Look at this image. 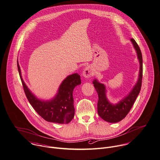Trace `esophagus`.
Segmentation results:
<instances>
[{
	"label": "esophagus",
	"instance_id": "esophagus-1",
	"mask_svg": "<svg viewBox=\"0 0 160 160\" xmlns=\"http://www.w3.org/2000/svg\"><path fill=\"white\" fill-rule=\"evenodd\" d=\"M93 75V72L92 68L90 66H87L83 70V76L85 78H90Z\"/></svg>",
	"mask_w": 160,
	"mask_h": 160
}]
</instances>
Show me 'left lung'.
Listing matches in <instances>:
<instances>
[{"label":"left lung","instance_id":"obj_1","mask_svg":"<svg viewBox=\"0 0 160 160\" xmlns=\"http://www.w3.org/2000/svg\"><path fill=\"white\" fill-rule=\"evenodd\" d=\"M137 54V58L140 63L138 78L137 83L132 89L123 98L117 103H111L107 97L106 86L95 79L93 84L98 95L97 104L98 114L105 121L109 123H117L122 120L129 113L140 93L143 73V58L140 48L133 38L130 39Z\"/></svg>","mask_w":160,"mask_h":160}]
</instances>
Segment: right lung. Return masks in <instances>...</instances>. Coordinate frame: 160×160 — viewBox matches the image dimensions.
I'll return each mask as SVG.
<instances>
[{
    "mask_svg": "<svg viewBox=\"0 0 160 160\" xmlns=\"http://www.w3.org/2000/svg\"><path fill=\"white\" fill-rule=\"evenodd\" d=\"M17 67L25 95L37 113L48 122L58 124L70 123L75 115L73 92L76 86L81 84L80 76L78 73L67 76L60 85L55 97L44 100L38 98L26 85L18 61Z\"/></svg>",
    "mask_w": 160,
    "mask_h": 160,
    "instance_id": "obj_1",
    "label": "right lung"
}]
</instances>
